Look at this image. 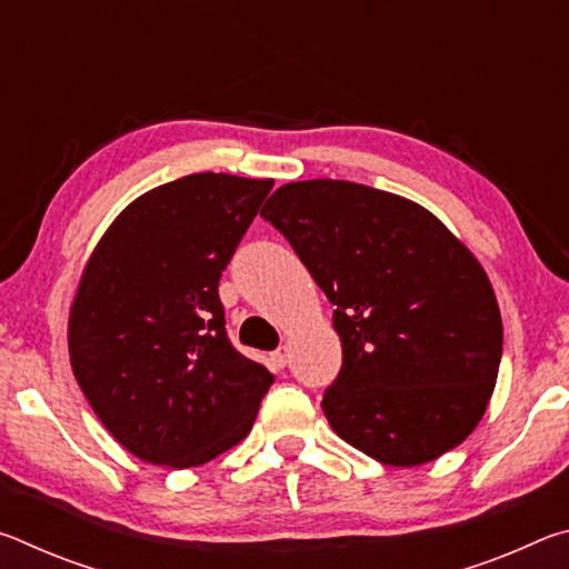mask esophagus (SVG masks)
<instances>
[{
    "instance_id": "1",
    "label": "esophagus",
    "mask_w": 569,
    "mask_h": 569,
    "mask_svg": "<svg viewBox=\"0 0 569 569\" xmlns=\"http://www.w3.org/2000/svg\"><path fill=\"white\" fill-rule=\"evenodd\" d=\"M273 363L278 366V369H283V366L288 363V359H291V351H288V346H278V349L271 353Z\"/></svg>"
}]
</instances>
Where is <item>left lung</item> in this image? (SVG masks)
I'll return each mask as SVG.
<instances>
[{"label":"left lung","instance_id":"1","mask_svg":"<svg viewBox=\"0 0 569 569\" xmlns=\"http://www.w3.org/2000/svg\"><path fill=\"white\" fill-rule=\"evenodd\" d=\"M333 306L341 371L321 409L391 467L461 445L495 391L502 316L477 258L429 210L349 180L278 188L261 210Z\"/></svg>","mask_w":569,"mask_h":569}]
</instances>
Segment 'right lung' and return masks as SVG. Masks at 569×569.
Listing matches in <instances>:
<instances>
[{
  "mask_svg": "<svg viewBox=\"0 0 569 569\" xmlns=\"http://www.w3.org/2000/svg\"><path fill=\"white\" fill-rule=\"evenodd\" d=\"M271 188L226 172L152 188L84 268L70 313L74 379L142 461L206 465L253 427L273 373L228 339L218 283Z\"/></svg>",
  "mask_w": 569,
  "mask_h": 569,
  "instance_id": "1",
  "label": "right lung"
}]
</instances>
